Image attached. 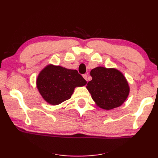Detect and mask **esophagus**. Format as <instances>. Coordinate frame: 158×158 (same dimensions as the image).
Returning <instances> with one entry per match:
<instances>
[{"instance_id": "34e87169", "label": "esophagus", "mask_w": 158, "mask_h": 158, "mask_svg": "<svg viewBox=\"0 0 158 158\" xmlns=\"http://www.w3.org/2000/svg\"><path fill=\"white\" fill-rule=\"evenodd\" d=\"M83 77H84V78L86 80V81H88V75L86 74H83Z\"/></svg>"}]
</instances>
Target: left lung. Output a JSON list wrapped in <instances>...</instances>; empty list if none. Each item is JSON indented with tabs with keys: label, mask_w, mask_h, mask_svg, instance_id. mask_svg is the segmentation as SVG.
I'll return each mask as SVG.
<instances>
[{
	"label": "left lung",
	"mask_w": 158,
	"mask_h": 158,
	"mask_svg": "<svg viewBox=\"0 0 158 158\" xmlns=\"http://www.w3.org/2000/svg\"><path fill=\"white\" fill-rule=\"evenodd\" d=\"M92 80L87 84V89L97 106L110 110L121 106L129 94L127 79L115 69L99 66L90 72Z\"/></svg>",
	"instance_id": "8db88e82"
}]
</instances>
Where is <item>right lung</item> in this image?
<instances>
[{
	"instance_id": "add662e5",
	"label": "right lung",
	"mask_w": 158,
	"mask_h": 158,
	"mask_svg": "<svg viewBox=\"0 0 158 158\" xmlns=\"http://www.w3.org/2000/svg\"><path fill=\"white\" fill-rule=\"evenodd\" d=\"M86 83L76 70L52 64L41 71L36 82L43 98L52 106L70 99L76 87L83 86Z\"/></svg>"
}]
</instances>
